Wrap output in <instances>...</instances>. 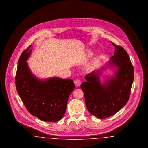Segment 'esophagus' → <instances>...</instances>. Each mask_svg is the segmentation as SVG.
Instances as JSON below:
<instances>
[{
    "mask_svg": "<svg viewBox=\"0 0 148 148\" xmlns=\"http://www.w3.org/2000/svg\"><path fill=\"white\" fill-rule=\"evenodd\" d=\"M74 83H75V86H77V87H78V86H79L80 84H81V81L80 80H75L74 81Z\"/></svg>",
    "mask_w": 148,
    "mask_h": 148,
    "instance_id": "1",
    "label": "esophagus"
}]
</instances>
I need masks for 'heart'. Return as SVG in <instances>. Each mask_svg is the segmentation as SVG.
<instances>
[{
	"label": "heart",
	"mask_w": 148,
	"mask_h": 148,
	"mask_svg": "<svg viewBox=\"0 0 148 148\" xmlns=\"http://www.w3.org/2000/svg\"><path fill=\"white\" fill-rule=\"evenodd\" d=\"M87 55H88V56H92L93 55V53H92V51H91V50H89L88 51V53H87Z\"/></svg>",
	"instance_id": "1"
}]
</instances>
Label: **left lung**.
<instances>
[{
	"label": "left lung",
	"instance_id": "8db88e82",
	"mask_svg": "<svg viewBox=\"0 0 148 148\" xmlns=\"http://www.w3.org/2000/svg\"><path fill=\"white\" fill-rule=\"evenodd\" d=\"M112 43L115 47V53L109 64L118 68L114 77L101 84L99 80L100 71H94L85 76L86 82L80 86L87 109L100 119L110 117L125 106L134 80V68L127 51Z\"/></svg>",
	"mask_w": 148,
	"mask_h": 148
}]
</instances>
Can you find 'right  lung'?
<instances>
[{"instance_id":"right-lung-1","label":"right lung","mask_w":148,"mask_h":148,"mask_svg":"<svg viewBox=\"0 0 148 148\" xmlns=\"http://www.w3.org/2000/svg\"><path fill=\"white\" fill-rule=\"evenodd\" d=\"M32 45L21 53L15 76L16 90L29 113L44 121L56 122L65 113L68 98L75 88L71 79L41 80L33 75L27 60Z\"/></svg>"}]
</instances>
